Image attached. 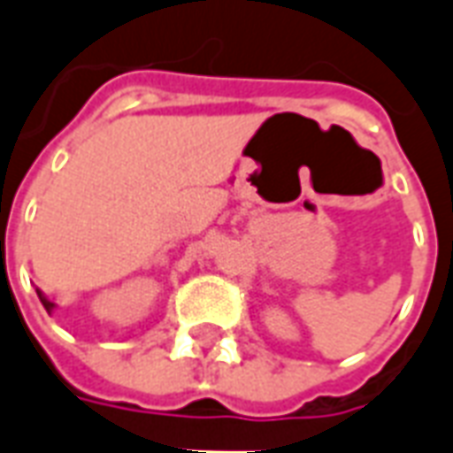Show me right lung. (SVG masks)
Instances as JSON below:
<instances>
[{
  "label": "right lung",
  "mask_w": 453,
  "mask_h": 453,
  "mask_svg": "<svg viewBox=\"0 0 453 453\" xmlns=\"http://www.w3.org/2000/svg\"><path fill=\"white\" fill-rule=\"evenodd\" d=\"M35 294H38V298H41V303H43L45 311H48V313H53V311H55V303H53V301H48V298H45V294H43V291H41V288H35Z\"/></svg>",
  "instance_id": "right-lung-1"
}]
</instances>
